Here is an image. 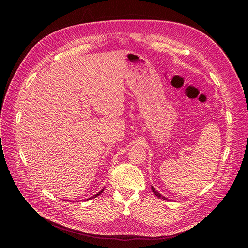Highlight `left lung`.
Instances as JSON below:
<instances>
[{"label": "left lung", "mask_w": 248, "mask_h": 248, "mask_svg": "<svg viewBox=\"0 0 248 248\" xmlns=\"http://www.w3.org/2000/svg\"><path fill=\"white\" fill-rule=\"evenodd\" d=\"M151 188H152V191H153V192H154V194H155V195H156V196H157V197H159V198H162V199H165V200H166V199H167V200H168V198H166V197H165V196H163V195H161V194H160V193H159V192H158V191H157V190H155V188H154V187H153V186H152V187H151Z\"/></svg>", "instance_id": "left-lung-1"}]
</instances>
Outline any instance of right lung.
<instances>
[{
  "instance_id": "right-lung-1",
  "label": "right lung",
  "mask_w": 248,
  "mask_h": 248,
  "mask_svg": "<svg viewBox=\"0 0 248 248\" xmlns=\"http://www.w3.org/2000/svg\"><path fill=\"white\" fill-rule=\"evenodd\" d=\"M103 191H104V189H102V190H101V191H100V192H98V193H97V194H95V195H93V196H91V197H90V198H89V199H93V198H95V197H97V196H99V195H100V194H101V193H102V192H103Z\"/></svg>"
}]
</instances>
